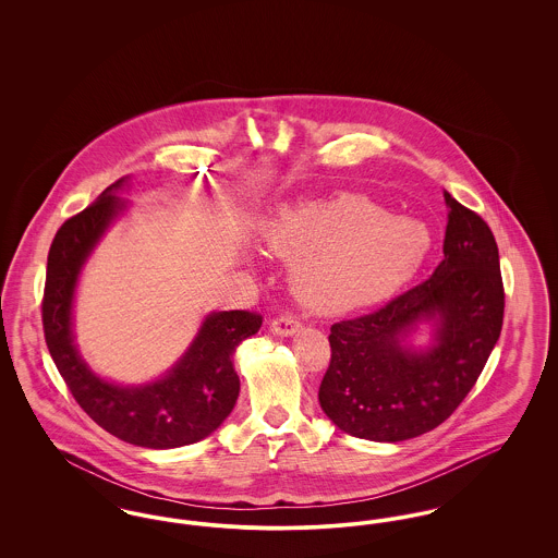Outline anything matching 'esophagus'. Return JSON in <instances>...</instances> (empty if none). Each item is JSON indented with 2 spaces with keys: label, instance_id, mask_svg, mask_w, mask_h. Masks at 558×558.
<instances>
[{
  "label": "esophagus",
  "instance_id": "obj_1",
  "mask_svg": "<svg viewBox=\"0 0 558 558\" xmlns=\"http://www.w3.org/2000/svg\"><path fill=\"white\" fill-rule=\"evenodd\" d=\"M271 330L280 337H291L296 330H299V319L294 316H278V318L271 319Z\"/></svg>",
  "mask_w": 558,
  "mask_h": 558
}]
</instances>
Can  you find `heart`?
Instances as JSON below:
<instances>
[{
  "instance_id": "b5f03b06",
  "label": "heart",
  "mask_w": 558,
  "mask_h": 558,
  "mask_svg": "<svg viewBox=\"0 0 558 558\" xmlns=\"http://www.w3.org/2000/svg\"><path fill=\"white\" fill-rule=\"evenodd\" d=\"M262 234L269 253L294 264V289L322 314L385 299L416 274L430 248L425 223L391 215L362 194L287 205Z\"/></svg>"
}]
</instances>
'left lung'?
I'll list each match as a JSON object with an SVG mask.
<instances>
[{"mask_svg":"<svg viewBox=\"0 0 558 558\" xmlns=\"http://www.w3.org/2000/svg\"><path fill=\"white\" fill-rule=\"evenodd\" d=\"M444 262L423 284L383 307L330 326L319 385L326 416L353 437L403 441L433 430L475 387L505 319L498 244L489 226L446 192ZM421 318L438 322L426 354L400 347Z\"/></svg>","mask_w":558,"mask_h":558,"instance_id":"1","label":"left lung"}]
</instances>
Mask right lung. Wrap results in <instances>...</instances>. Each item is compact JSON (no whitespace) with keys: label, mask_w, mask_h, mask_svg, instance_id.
Here are the masks:
<instances>
[{"label":"right lung","mask_w":558,"mask_h":558,"mask_svg":"<svg viewBox=\"0 0 558 558\" xmlns=\"http://www.w3.org/2000/svg\"><path fill=\"white\" fill-rule=\"evenodd\" d=\"M121 184L123 180L108 186L56 232L41 299L44 335L56 368L94 423L133 446L180 448L211 435L232 412L240 391L232 353L262 328L264 318L244 310L213 314L184 360L146 387H117L89 371L73 345V292L83 262L123 209L121 198L112 194Z\"/></svg>","instance_id":"1"}]
</instances>
